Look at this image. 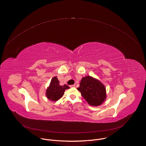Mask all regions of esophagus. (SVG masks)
<instances>
[{
    "instance_id": "esophagus-1",
    "label": "esophagus",
    "mask_w": 146,
    "mask_h": 146,
    "mask_svg": "<svg viewBox=\"0 0 146 146\" xmlns=\"http://www.w3.org/2000/svg\"><path fill=\"white\" fill-rule=\"evenodd\" d=\"M76 87V84H73V85L70 86V87Z\"/></svg>"
}]
</instances>
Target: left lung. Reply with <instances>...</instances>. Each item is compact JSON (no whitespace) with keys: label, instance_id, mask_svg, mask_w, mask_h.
I'll return each mask as SVG.
<instances>
[{"label":"left lung","instance_id":"8db88e82","mask_svg":"<svg viewBox=\"0 0 146 146\" xmlns=\"http://www.w3.org/2000/svg\"><path fill=\"white\" fill-rule=\"evenodd\" d=\"M77 90L88 104L94 107L101 105L107 98L105 86L98 79L90 76L82 78Z\"/></svg>","mask_w":146,"mask_h":146}]
</instances>
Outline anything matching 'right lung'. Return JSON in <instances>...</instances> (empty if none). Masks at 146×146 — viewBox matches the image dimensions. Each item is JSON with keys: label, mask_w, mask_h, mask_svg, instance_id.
I'll return each mask as SVG.
<instances>
[{"label": "right lung", "mask_w": 146, "mask_h": 146, "mask_svg": "<svg viewBox=\"0 0 146 146\" xmlns=\"http://www.w3.org/2000/svg\"><path fill=\"white\" fill-rule=\"evenodd\" d=\"M69 88L70 87L68 85L60 86L57 77H54L46 90V96L50 101H57L63 96L64 91Z\"/></svg>", "instance_id": "obj_1"}]
</instances>
